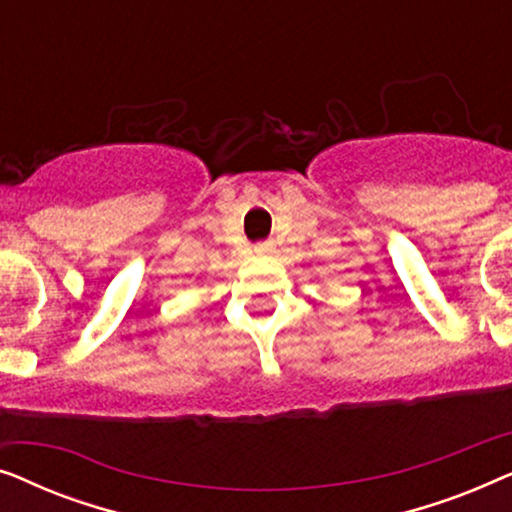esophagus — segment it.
Listing matches in <instances>:
<instances>
[{
	"mask_svg": "<svg viewBox=\"0 0 512 512\" xmlns=\"http://www.w3.org/2000/svg\"><path fill=\"white\" fill-rule=\"evenodd\" d=\"M256 251H265V244H258V247H256Z\"/></svg>",
	"mask_w": 512,
	"mask_h": 512,
	"instance_id": "34e87169",
	"label": "esophagus"
}]
</instances>
